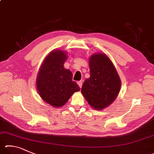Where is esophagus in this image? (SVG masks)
Listing matches in <instances>:
<instances>
[{
  "mask_svg": "<svg viewBox=\"0 0 154 154\" xmlns=\"http://www.w3.org/2000/svg\"><path fill=\"white\" fill-rule=\"evenodd\" d=\"M77 83H78V85H79V88H82V84H83V82H82V81H79V82H77Z\"/></svg>",
  "mask_w": 154,
  "mask_h": 154,
  "instance_id": "esophagus-1",
  "label": "esophagus"
}]
</instances>
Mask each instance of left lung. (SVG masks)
Returning <instances> with one entry per match:
<instances>
[{
    "label": "left lung",
    "mask_w": 154,
    "mask_h": 154,
    "mask_svg": "<svg viewBox=\"0 0 154 154\" xmlns=\"http://www.w3.org/2000/svg\"><path fill=\"white\" fill-rule=\"evenodd\" d=\"M89 64L90 77L83 83L82 93L92 108L102 110L116 98L121 79L112 61L104 54H93Z\"/></svg>",
    "instance_id": "obj_1"
}]
</instances>
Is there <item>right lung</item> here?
<instances>
[{
	"mask_svg": "<svg viewBox=\"0 0 154 154\" xmlns=\"http://www.w3.org/2000/svg\"><path fill=\"white\" fill-rule=\"evenodd\" d=\"M66 57L61 50L52 51L44 60L36 81L42 98L54 107L63 106L72 94L80 90L72 81L71 71L64 68Z\"/></svg>",
	"mask_w": 154,
	"mask_h": 154,
	"instance_id": "right-lung-1",
	"label": "right lung"
}]
</instances>
